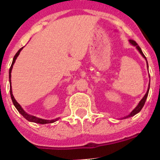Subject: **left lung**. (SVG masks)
<instances>
[{"label":"left lung","mask_w":160,"mask_h":160,"mask_svg":"<svg viewBox=\"0 0 160 160\" xmlns=\"http://www.w3.org/2000/svg\"><path fill=\"white\" fill-rule=\"evenodd\" d=\"M129 42L131 43V44H132L133 46H134V47H135L136 48H137V50L139 52H140V54H141V55H142V57H143V58H145V60H146V62H147V66H148V62H147V59H146V57H145V55H144V54H143V52H142V49H141V48L139 47V46L138 45V44H137V43H136L135 41H133V40H130V41H129ZM149 79H150V76H149ZM149 88H150V80H149V84H148V90H147V92H146V94H145V95H144V97L142 98V100H141L140 102H139V103L138 104V105H137V106H136L135 108H134V109H133L132 111L131 112V113H130V114L128 115V116H124V117L121 118L122 119H127V118L131 117V116H134V115H136V114H137V113H138L139 112H140L141 110H142V108H143L144 105H145V101H146V99H147V97H148V91H149Z\"/></svg>","instance_id":"obj_1"}]
</instances>
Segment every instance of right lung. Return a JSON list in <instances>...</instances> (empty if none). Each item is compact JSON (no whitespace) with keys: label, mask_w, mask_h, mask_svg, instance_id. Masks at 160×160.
Returning a JSON list of instances; mask_svg holds the SVG:
<instances>
[{"label":"right lung","mask_w":160,"mask_h":160,"mask_svg":"<svg viewBox=\"0 0 160 160\" xmlns=\"http://www.w3.org/2000/svg\"><path fill=\"white\" fill-rule=\"evenodd\" d=\"M23 47L19 49V50L18 51V52H17L16 54H15V55L14 56L13 58V61H12V66H11L10 67V69H9V83H10V94H11V98H12V102H13L14 105H15V107L16 108V109L18 110V112L20 113V114L22 115V116H23V117L25 118L26 119H27L28 121L29 122H33V123H40V124H46V123H54V122L57 121V120H58L59 119V118H56V119H41V118H38L37 117V116H32V115L30 114H28L27 112H26V111H24V109H23L22 108L21 105H19V104L17 102V101L15 100V98H14L13 96V94H12V82H11V77H12V75H11V72H12V68H13V65L14 63H15V60H16L17 57L18 56V55H19L20 52H21L22 50Z\"/></svg>","instance_id":"obj_1"}]
</instances>
